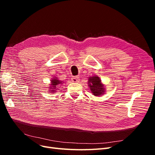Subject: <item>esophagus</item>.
Instances as JSON below:
<instances>
[{
    "instance_id": "34e87169",
    "label": "esophagus",
    "mask_w": 155,
    "mask_h": 155,
    "mask_svg": "<svg viewBox=\"0 0 155 155\" xmlns=\"http://www.w3.org/2000/svg\"><path fill=\"white\" fill-rule=\"evenodd\" d=\"M71 79H72V81L74 82V83H78V82L79 81V77H78V76L72 77V78H71Z\"/></svg>"
}]
</instances>
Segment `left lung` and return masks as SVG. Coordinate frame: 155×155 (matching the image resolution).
Returning <instances> with one entry per match:
<instances>
[{"label":"left lung","instance_id":"1","mask_svg":"<svg viewBox=\"0 0 155 155\" xmlns=\"http://www.w3.org/2000/svg\"><path fill=\"white\" fill-rule=\"evenodd\" d=\"M88 85L93 95L96 96L103 95L105 92L104 85L102 84L100 78L97 76L89 77Z\"/></svg>","mask_w":155,"mask_h":155}]
</instances>
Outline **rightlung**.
Returning a JSON list of instances; mask_svg holds the SVG:
<instances>
[{
    "label": "right lung",
    "mask_w": 155,
    "mask_h": 155,
    "mask_svg": "<svg viewBox=\"0 0 155 155\" xmlns=\"http://www.w3.org/2000/svg\"><path fill=\"white\" fill-rule=\"evenodd\" d=\"M62 84V81H60L59 79H58V78H54L52 79H51V83L50 84V92H53L54 93L56 91L58 90V88L60 87L59 86H61L60 85H61Z\"/></svg>",
    "instance_id": "1"
}]
</instances>
